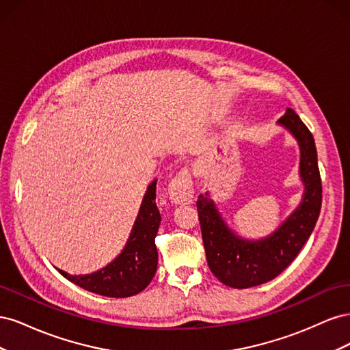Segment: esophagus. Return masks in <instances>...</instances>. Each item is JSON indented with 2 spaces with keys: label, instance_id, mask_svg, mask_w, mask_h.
<instances>
[{
  "label": "esophagus",
  "instance_id": "obj_1",
  "mask_svg": "<svg viewBox=\"0 0 350 350\" xmlns=\"http://www.w3.org/2000/svg\"><path fill=\"white\" fill-rule=\"evenodd\" d=\"M167 194L174 203H191L194 197V188L191 181V174L188 172V169L184 167L181 171L176 172V175L172 178L171 184H169Z\"/></svg>",
  "mask_w": 350,
  "mask_h": 350
}]
</instances>
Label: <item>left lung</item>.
<instances>
[{
	"label": "left lung",
	"mask_w": 350,
	"mask_h": 350,
	"mask_svg": "<svg viewBox=\"0 0 350 350\" xmlns=\"http://www.w3.org/2000/svg\"><path fill=\"white\" fill-rule=\"evenodd\" d=\"M279 124L299 143L305 193L299 207L273 235L261 241L242 239L225 225L207 194L197 198L207 264L211 273L229 288L247 289L278 278L298 256L320 216L323 185L314 137L293 109L286 111Z\"/></svg>",
	"instance_id": "left-lung-1"
}]
</instances>
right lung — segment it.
I'll use <instances>...</instances> for the list:
<instances>
[{
  "mask_svg": "<svg viewBox=\"0 0 350 350\" xmlns=\"http://www.w3.org/2000/svg\"><path fill=\"white\" fill-rule=\"evenodd\" d=\"M156 183L157 179L147 188L130 239L120 256L96 273L71 276L58 270L62 276L83 289L109 298H126L146 289L157 269L154 238L162 217L156 206Z\"/></svg>",
  "mask_w": 350,
  "mask_h": 350,
  "instance_id": "1",
  "label": "right lung"
}]
</instances>
